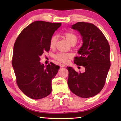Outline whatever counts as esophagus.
<instances>
[{"label":"esophagus","instance_id":"obj_1","mask_svg":"<svg viewBox=\"0 0 121 121\" xmlns=\"http://www.w3.org/2000/svg\"><path fill=\"white\" fill-rule=\"evenodd\" d=\"M60 67H61V68H65V65L63 64H60Z\"/></svg>","mask_w":121,"mask_h":121}]
</instances>
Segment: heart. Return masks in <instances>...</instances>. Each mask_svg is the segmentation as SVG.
<instances>
[{"label":"heart","mask_w":121,"mask_h":121,"mask_svg":"<svg viewBox=\"0 0 121 121\" xmlns=\"http://www.w3.org/2000/svg\"><path fill=\"white\" fill-rule=\"evenodd\" d=\"M65 39L71 45H75L78 40V37L76 35L72 32L67 31L63 33ZM57 37L56 36H53L51 38L50 41V46L51 48H55L56 45ZM71 57V55L70 53H58L54 56V59L60 62L65 63L68 61V59Z\"/></svg>","instance_id":"heart-1"}]
</instances>
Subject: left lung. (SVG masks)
Segmentation results:
<instances>
[{
    "instance_id": "obj_1",
    "label": "left lung",
    "mask_w": 121,
    "mask_h": 121,
    "mask_svg": "<svg viewBox=\"0 0 121 121\" xmlns=\"http://www.w3.org/2000/svg\"><path fill=\"white\" fill-rule=\"evenodd\" d=\"M71 28L79 32L83 45L74 58L75 64L83 65L85 71L77 73L71 67L69 71V89L78 97H92L99 93L105 85L110 67V46L101 30L92 23L77 22Z\"/></svg>"
}]
</instances>
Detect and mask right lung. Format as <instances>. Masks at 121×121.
I'll return each instance as SVG.
<instances>
[{
  "label": "right lung",
  "instance_id": "1",
  "mask_svg": "<svg viewBox=\"0 0 121 121\" xmlns=\"http://www.w3.org/2000/svg\"><path fill=\"white\" fill-rule=\"evenodd\" d=\"M61 23L36 21L16 38L12 63L18 87L31 99H40L52 92V81L60 67L52 62L45 66L40 56L50 50V41Z\"/></svg>",
  "mask_w": 121,
  "mask_h": 121
}]
</instances>
